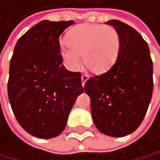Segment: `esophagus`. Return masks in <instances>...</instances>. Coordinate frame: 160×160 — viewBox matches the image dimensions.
<instances>
[{
	"mask_svg": "<svg viewBox=\"0 0 160 160\" xmlns=\"http://www.w3.org/2000/svg\"><path fill=\"white\" fill-rule=\"evenodd\" d=\"M88 75H82V86L83 87L85 86V83H86V82L88 81Z\"/></svg>",
	"mask_w": 160,
	"mask_h": 160,
	"instance_id": "1",
	"label": "esophagus"
}]
</instances>
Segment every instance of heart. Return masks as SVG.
Masks as SVG:
<instances>
[{
    "label": "heart",
    "instance_id": "obj_1",
    "mask_svg": "<svg viewBox=\"0 0 160 160\" xmlns=\"http://www.w3.org/2000/svg\"><path fill=\"white\" fill-rule=\"evenodd\" d=\"M66 45L61 56L68 68L78 69L82 62L93 73L107 71L118 59L120 38L112 26L83 23L71 28L66 34Z\"/></svg>",
    "mask_w": 160,
    "mask_h": 160
}]
</instances>
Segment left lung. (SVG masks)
Instances as JSON below:
<instances>
[{"mask_svg":"<svg viewBox=\"0 0 160 160\" xmlns=\"http://www.w3.org/2000/svg\"><path fill=\"white\" fill-rule=\"evenodd\" d=\"M106 23L119 34L118 59L107 72L90 78L85 92L97 129L110 137H124L138 129L147 112L153 92V64L147 42L136 29L119 20Z\"/></svg>","mask_w":160,"mask_h":160,"instance_id":"1","label":"left lung"}]
</instances>
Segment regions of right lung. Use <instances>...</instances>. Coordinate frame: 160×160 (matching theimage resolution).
<instances>
[{
    "instance_id": "1",
    "label": "right lung",
    "mask_w": 160,
    "mask_h": 160,
    "mask_svg": "<svg viewBox=\"0 0 160 160\" xmlns=\"http://www.w3.org/2000/svg\"><path fill=\"white\" fill-rule=\"evenodd\" d=\"M73 21L42 20L16 42L10 61L8 96L19 124L41 139L57 137L83 92L81 72L62 65L59 38Z\"/></svg>"
}]
</instances>
